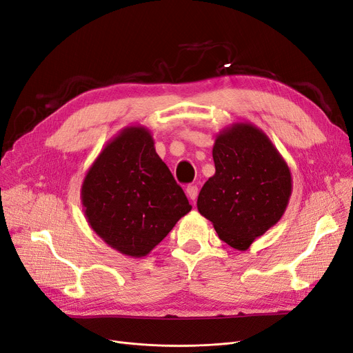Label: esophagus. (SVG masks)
<instances>
[{
  "label": "esophagus",
  "instance_id": "34e87169",
  "mask_svg": "<svg viewBox=\"0 0 353 353\" xmlns=\"http://www.w3.org/2000/svg\"><path fill=\"white\" fill-rule=\"evenodd\" d=\"M186 193H188L189 199L194 202V201H196V198H198L199 189H198V186H196V185H192V186H188V189H186Z\"/></svg>",
  "mask_w": 353,
  "mask_h": 353
}]
</instances>
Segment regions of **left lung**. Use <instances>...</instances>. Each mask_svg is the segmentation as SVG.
<instances>
[{"label":"left lung","mask_w":353,"mask_h":353,"mask_svg":"<svg viewBox=\"0 0 353 353\" xmlns=\"http://www.w3.org/2000/svg\"><path fill=\"white\" fill-rule=\"evenodd\" d=\"M215 174L199 192L198 211L219 239L245 252L275 225L292 193L291 170L269 137L250 122H236L215 138Z\"/></svg>","instance_id":"1"}]
</instances>
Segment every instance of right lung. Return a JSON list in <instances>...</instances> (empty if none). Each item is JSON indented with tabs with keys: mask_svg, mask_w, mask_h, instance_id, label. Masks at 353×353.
Segmentation results:
<instances>
[{
	"mask_svg": "<svg viewBox=\"0 0 353 353\" xmlns=\"http://www.w3.org/2000/svg\"><path fill=\"white\" fill-rule=\"evenodd\" d=\"M88 225L113 250L147 256L192 205L155 152L150 129L123 128L112 138L81 185Z\"/></svg>",
	"mask_w": 353,
	"mask_h": 353,
	"instance_id": "add662e5",
	"label": "right lung"
}]
</instances>
